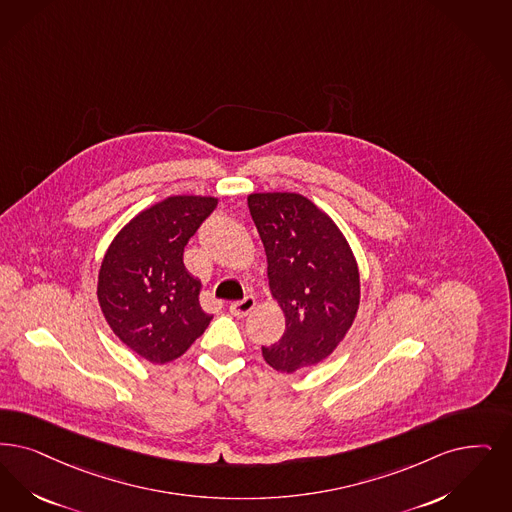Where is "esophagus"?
I'll return each instance as SVG.
<instances>
[{
	"label": "esophagus",
	"mask_w": 512,
	"mask_h": 512,
	"mask_svg": "<svg viewBox=\"0 0 512 512\" xmlns=\"http://www.w3.org/2000/svg\"><path fill=\"white\" fill-rule=\"evenodd\" d=\"M255 299L253 297H244L242 301H236L230 305V312L236 316V318H246L247 314L255 308Z\"/></svg>",
	"instance_id": "1"
}]
</instances>
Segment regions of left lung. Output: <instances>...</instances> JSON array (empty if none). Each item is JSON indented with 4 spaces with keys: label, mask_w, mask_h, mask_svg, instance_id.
I'll list each match as a JSON object with an SVG mask.
<instances>
[{
    "label": "left lung",
    "mask_w": 512,
    "mask_h": 512,
    "mask_svg": "<svg viewBox=\"0 0 512 512\" xmlns=\"http://www.w3.org/2000/svg\"><path fill=\"white\" fill-rule=\"evenodd\" d=\"M265 246L272 299L286 316L282 339L263 347L270 368L293 373L326 360L345 339L360 305V272L347 238L295 192L247 196Z\"/></svg>",
    "instance_id": "8db88e82"
}]
</instances>
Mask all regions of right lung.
<instances>
[{
  "label": "right lung",
  "instance_id": "obj_1",
  "mask_svg": "<svg viewBox=\"0 0 512 512\" xmlns=\"http://www.w3.org/2000/svg\"><path fill=\"white\" fill-rule=\"evenodd\" d=\"M213 196H169L135 215L104 253L97 297L123 345L152 364L183 356L211 318L184 246L217 207Z\"/></svg>",
  "mask_w": 512,
  "mask_h": 512
}]
</instances>
